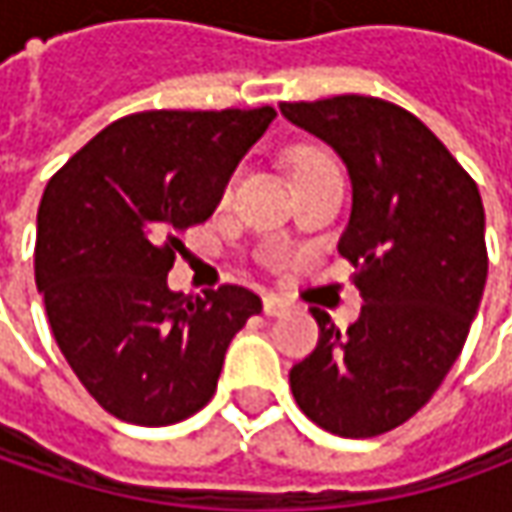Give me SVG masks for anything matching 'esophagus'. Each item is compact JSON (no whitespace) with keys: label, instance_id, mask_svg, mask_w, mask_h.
Segmentation results:
<instances>
[{"label":"esophagus","instance_id":"34e87169","mask_svg":"<svg viewBox=\"0 0 512 512\" xmlns=\"http://www.w3.org/2000/svg\"><path fill=\"white\" fill-rule=\"evenodd\" d=\"M262 307H265L267 316H282L290 310V302L282 299V296H276V293H267L265 299H262Z\"/></svg>","mask_w":512,"mask_h":512}]
</instances>
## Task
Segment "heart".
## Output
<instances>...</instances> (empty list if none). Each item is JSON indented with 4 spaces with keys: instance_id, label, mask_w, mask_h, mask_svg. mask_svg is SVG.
<instances>
[{
    "instance_id": "heart-1",
    "label": "heart",
    "mask_w": 512,
    "mask_h": 512,
    "mask_svg": "<svg viewBox=\"0 0 512 512\" xmlns=\"http://www.w3.org/2000/svg\"><path fill=\"white\" fill-rule=\"evenodd\" d=\"M333 165V159L327 156L325 150L319 148H299L293 153V170H296V176H305V173H313V170H322L330 168ZM230 190V187H227Z\"/></svg>"
}]
</instances>
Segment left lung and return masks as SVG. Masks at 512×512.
I'll list each match as a JSON object with an SVG mask.
<instances>
[{
	"label": "left lung",
	"instance_id": "8db88e82",
	"mask_svg": "<svg viewBox=\"0 0 512 512\" xmlns=\"http://www.w3.org/2000/svg\"><path fill=\"white\" fill-rule=\"evenodd\" d=\"M279 110L350 173L339 253L364 299L347 330L313 310L319 344L293 364L290 390L330 433L382 436L430 402L467 342L487 282L482 196L433 130L393 102L350 93Z\"/></svg>",
	"mask_w": 512,
	"mask_h": 512
}]
</instances>
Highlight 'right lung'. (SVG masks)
I'll list each match as a JSON object with an SVG mask.
<instances>
[{
  "mask_svg": "<svg viewBox=\"0 0 512 512\" xmlns=\"http://www.w3.org/2000/svg\"><path fill=\"white\" fill-rule=\"evenodd\" d=\"M273 108L145 110L96 133L45 187L36 287L70 370L110 416L176 424L216 393L230 339L262 310L247 287H168L182 233L216 210Z\"/></svg>",
  "mask_w": 512,
  "mask_h": 512,
  "instance_id": "obj_1",
  "label": "right lung"
}]
</instances>
